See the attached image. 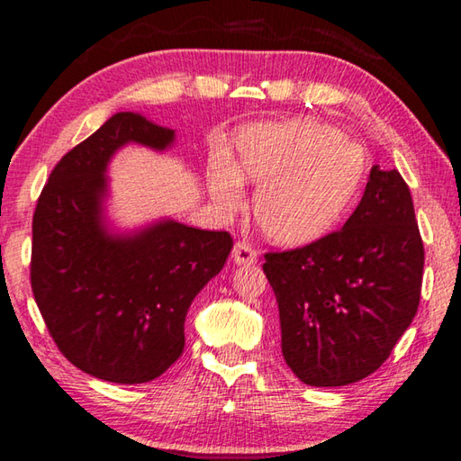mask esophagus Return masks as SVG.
Instances as JSON below:
<instances>
[{"instance_id": "obj_1", "label": "esophagus", "mask_w": 461, "mask_h": 461, "mask_svg": "<svg viewBox=\"0 0 461 461\" xmlns=\"http://www.w3.org/2000/svg\"><path fill=\"white\" fill-rule=\"evenodd\" d=\"M231 258L236 264H254L258 260V252H256L252 244H248V241H238V244L233 246Z\"/></svg>"}]
</instances>
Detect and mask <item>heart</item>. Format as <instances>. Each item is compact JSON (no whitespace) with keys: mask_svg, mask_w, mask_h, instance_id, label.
<instances>
[{"mask_svg":"<svg viewBox=\"0 0 461 461\" xmlns=\"http://www.w3.org/2000/svg\"><path fill=\"white\" fill-rule=\"evenodd\" d=\"M241 170L260 186L256 220L278 244L323 238L352 205L366 176L364 148L317 122L260 123L240 136ZM209 189L225 209L244 201V181L228 154H217Z\"/></svg>","mask_w":461,"mask_h":461,"instance_id":"b5f03b06","label":"heart"}]
</instances>
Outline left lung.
I'll list each match as a JSON object with an SVG mask.
<instances>
[{"mask_svg":"<svg viewBox=\"0 0 461 461\" xmlns=\"http://www.w3.org/2000/svg\"><path fill=\"white\" fill-rule=\"evenodd\" d=\"M264 260L288 368L311 386L370 376L419 309L425 249L407 183L372 167L341 230Z\"/></svg>","mask_w":461,"mask_h":461,"instance_id":"left-lung-1","label":"left lung"}]
</instances>
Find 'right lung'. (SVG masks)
Masks as SVG:
<instances>
[{"label":"right lung","instance_id":"add662e5","mask_svg":"<svg viewBox=\"0 0 461 461\" xmlns=\"http://www.w3.org/2000/svg\"><path fill=\"white\" fill-rule=\"evenodd\" d=\"M175 131L115 113L52 168L32 220L30 283L60 354L115 384L158 378L185 348V317L223 268L228 231L162 221L131 238L101 225L105 167L126 142L167 148Z\"/></svg>","mask_w":461,"mask_h":461}]
</instances>
